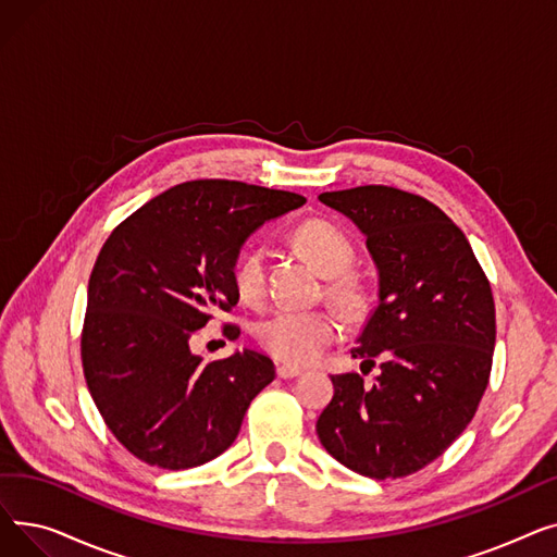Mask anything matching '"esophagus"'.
Wrapping results in <instances>:
<instances>
[{
  "label": "esophagus",
  "instance_id": "esophagus-1",
  "mask_svg": "<svg viewBox=\"0 0 557 557\" xmlns=\"http://www.w3.org/2000/svg\"><path fill=\"white\" fill-rule=\"evenodd\" d=\"M298 374H302V368H300V366H290V363H280V366H277V376H280V379H294V376H298Z\"/></svg>",
  "mask_w": 557,
  "mask_h": 557
}]
</instances>
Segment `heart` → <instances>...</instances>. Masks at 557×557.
I'll use <instances>...</instances> for the list:
<instances>
[{"mask_svg": "<svg viewBox=\"0 0 557 557\" xmlns=\"http://www.w3.org/2000/svg\"><path fill=\"white\" fill-rule=\"evenodd\" d=\"M294 239L318 271L334 277L332 294L341 302L357 305L361 300L359 282L345 275L355 248L341 227L323 219H311L298 225ZM234 288L246 305H259L267 296V252L261 246H250L239 257L234 267ZM338 334V315L325 309H277L257 323L259 343L273 357L290 363L313 361Z\"/></svg>", "mask_w": 557, "mask_h": 557, "instance_id": "1", "label": "heart"}]
</instances>
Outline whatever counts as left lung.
Here are the masks:
<instances>
[{"label":"left lung","instance_id":"1","mask_svg":"<svg viewBox=\"0 0 557 557\" xmlns=\"http://www.w3.org/2000/svg\"><path fill=\"white\" fill-rule=\"evenodd\" d=\"M366 237L379 290L352 349L382 372L332 374L315 431L323 447L370 479L408 476L443 456L472 422L496 338L490 282L462 230L422 196L366 185L318 196Z\"/></svg>","mask_w":557,"mask_h":557}]
</instances>
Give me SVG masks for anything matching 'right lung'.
<instances>
[{
    "label": "right lung",
    "instance_id": "add662e5",
    "mask_svg": "<svg viewBox=\"0 0 557 557\" xmlns=\"http://www.w3.org/2000/svg\"><path fill=\"white\" fill-rule=\"evenodd\" d=\"M300 205L290 191L191 181L112 230L87 286L81 359L101 418L139 460L189 470L216 458L275 379L252 349L205 363L191 336L239 302L234 267L250 234Z\"/></svg>",
    "mask_w": 557,
    "mask_h": 557
}]
</instances>
